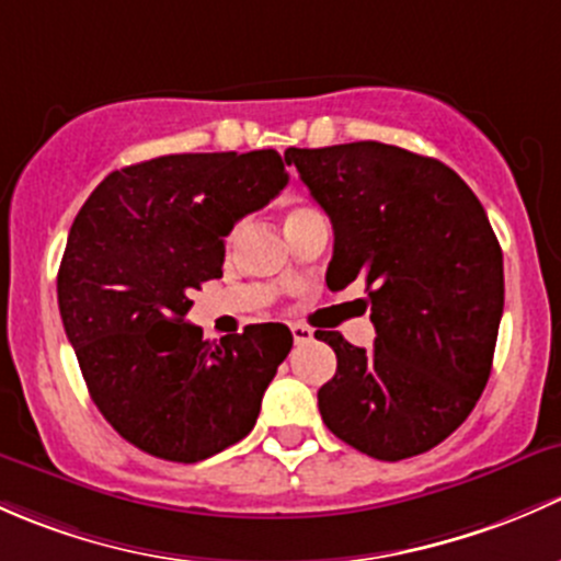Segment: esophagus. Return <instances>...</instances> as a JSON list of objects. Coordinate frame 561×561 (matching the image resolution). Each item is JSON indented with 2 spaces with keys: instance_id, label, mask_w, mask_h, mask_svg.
Listing matches in <instances>:
<instances>
[{
  "instance_id": "obj_1",
  "label": "esophagus",
  "mask_w": 561,
  "mask_h": 561,
  "mask_svg": "<svg viewBox=\"0 0 561 561\" xmlns=\"http://www.w3.org/2000/svg\"><path fill=\"white\" fill-rule=\"evenodd\" d=\"M291 337L297 345L310 343V340H313V329L305 327V323H291Z\"/></svg>"
}]
</instances>
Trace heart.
Returning a JSON list of instances; mask_svg holds the SVG:
<instances>
[{
    "label": "heart",
    "instance_id": "1",
    "mask_svg": "<svg viewBox=\"0 0 561 561\" xmlns=\"http://www.w3.org/2000/svg\"><path fill=\"white\" fill-rule=\"evenodd\" d=\"M310 210H313V207H305V205L291 207V210H288V216H286V221H291V218L305 216V213H310ZM240 232H242V224H234L232 232L227 234V245H234V242H238V238H240Z\"/></svg>",
    "mask_w": 561,
    "mask_h": 561
}]
</instances>
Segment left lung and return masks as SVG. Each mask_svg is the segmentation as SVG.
Masks as SVG:
<instances>
[{
  "label": "left lung",
  "instance_id": "1",
  "mask_svg": "<svg viewBox=\"0 0 561 561\" xmlns=\"http://www.w3.org/2000/svg\"><path fill=\"white\" fill-rule=\"evenodd\" d=\"M334 229L327 286H367L373 348L316 332L337 354L319 389L332 435L380 461L419 456L470 415L492 373L505 278L486 210L430 156L383 142L288 148Z\"/></svg>",
  "mask_w": 561,
  "mask_h": 561
}]
</instances>
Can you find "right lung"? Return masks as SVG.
Instances as JSON below:
<instances>
[{
    "instance_id": "1",
    "label": "right lung",
    "mask_w": 561,
    "mask_h": 561,
    "mask_svg": "<svg viewBox=\"0 0 561 561\" xmlns=\"http://www.w3.org/2000/svg\"><path fill=\"white\" fill-rule=\"evenodd\" d=\"M288 183L278 151L172 153L110 172L69 229L59 310L89 394L140 451L202 461L253 430L291 351L283 323L221 343L186 321L224 238Z\"/></svg>"
}]
</instances>
